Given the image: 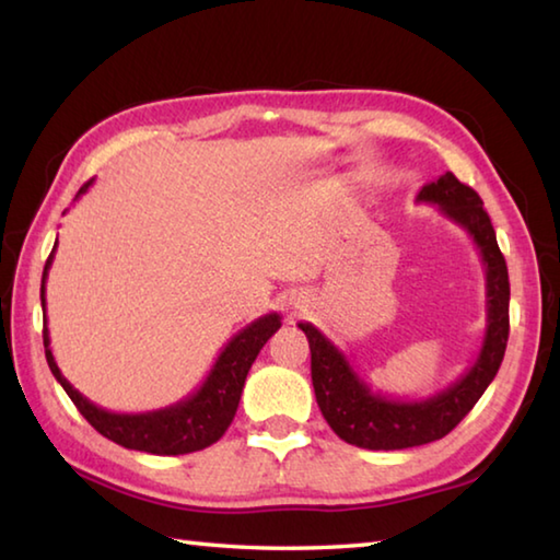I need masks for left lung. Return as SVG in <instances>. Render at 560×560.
I'll list each match as a JSON object with an SVG mask.
<instances>
[{"instance_id": "1", "label": "left lung", "mask_w": 560, "mask_h": 560, "mask_svg": "<svg viewBox=\"0 0 560 560\" xmlns=\"http://www.w3.org/2000/svg\"><path fill=\"white\" fill-rule=\"evenodd\" d=\"M416 201L438 206L445 219L467 231L482 255L487 275L485 339L465 374L440 394L428 398H390L371 390L345 351L331 345L315 325L300 322L298 327L310 339L312 386L322 416L345 443L364 450H406L445 438L494 381L509 339V272L479 194L459 182L453 172H445L425 184Z\"/></svg>"}]
</instances>
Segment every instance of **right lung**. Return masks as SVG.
<instances>
[{
	"instance_id": "add662e5",
	"label": "right lung",
	"mask_w": 560,
	"mask_h": 560,
	"mask_svg": "<svg viewBox=\"0 0 560 560\" xmlns=\"http://www.w3.org/2000/svg\"><path fill=\"white\" fill-rule=\"evenodd\" d=\"M91 184L93 179L85 182L81 189H78L75 199H81V196L91 189ZM54 253L56 245L51 255H48L42 278L44 349L48 369H51V374L56 376L58 384L63 386L75 408L81 410V416L107 440H113V443L127 450H140V453L186 455L213 445L233 423V416L235 410H238V400L245 386V376H248L255 357L260 354L265 341H268L282 325L278 312L262 315L250 322L248 327H243L238 335L221 349V354L211 366L209 376L203 378V384L184 400H176L174 406H166L160 410H147V413H113V410L95 406L93 400L78 394V390L68 384V378L61 374V369H58L54 359L51 337H48L46 327V278L48 268H51L54 262Z\"/></svg>"
}]
</instances>
